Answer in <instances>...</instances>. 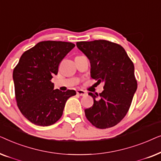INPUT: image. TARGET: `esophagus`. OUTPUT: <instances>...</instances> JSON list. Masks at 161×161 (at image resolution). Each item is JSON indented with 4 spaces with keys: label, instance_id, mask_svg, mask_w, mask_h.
Masks as SVG:
<instances>
[{
    "label": "esophagus",
    "instance_id": "obj_1",
    "mask_svg": "<svg viewBox=\"0 0 161 161\" xmlns=\"http://www.w3.org/2000/svg\"><path fill=\"white\" fill-rule=\"evenodd\" d=\"M77 94L79 96H81V97H83V96H86V92L85 91H83V90H81V89H79L77 91Z\"/></svg>",
    "mask_w": 161,
    "mask_h": 161
}]
</instances>
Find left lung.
<instances>
[{
  "mask_svg": "<svg viewBox=\"0 0 161 161\" xmlns=\"http://www.w3.org/2000/svg\"><path fill=\"white\" fill-rule=\"evenodd\" d=\"M76 45L89 59L92 78L105 83L102 93H89L94 104L85 109V115L97 128L115 126L126 116L137 89L133 61L122 46L110 41L78 42Z\"/></svg>",
  "mask_w": 161,
  "mask_h": 161,
  "instance_id": "8db88e82",
  "label": "left lung"
}]
</instances>
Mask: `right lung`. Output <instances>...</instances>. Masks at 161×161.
Segmentation results:
<instances>
[{"mask_svg":"<svg viewBox=\"0 0 161 161\" xmlns=\"http://www.w3.org/2000/svg\"><path fill=\"white\" fill-rule=\"evenodd\" d=\"M73 43L43 41L22 55L13 71L15 98L22 114L33 124L49 126L63 114L65 103L75 90L53 89L51 79L58 65L75 47Z\"/></svg>","mask_w":161,"mask_h":161,"instance_id":"obj_1","label":"right lung"}]
</instances>
